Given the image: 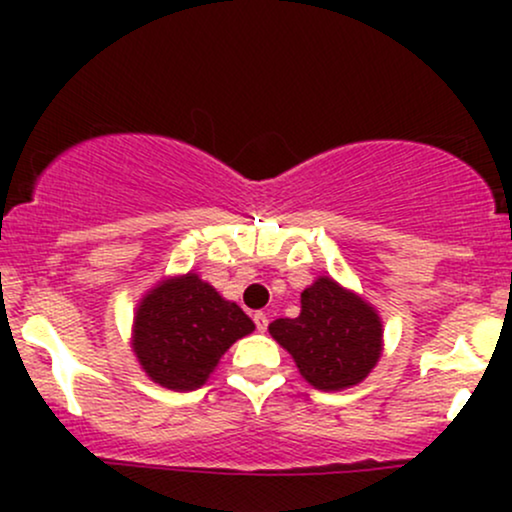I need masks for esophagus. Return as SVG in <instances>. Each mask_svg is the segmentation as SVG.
Masks as SVG:
<instances>
[{
	"label": "esophagus",
	"mask_w": 512,
	"mask_h": 512,
	"mask_svg": "<svg viewBox=\"0 0 512 512\" xmlns=\"http://www.w3.org/2000/svg\"><path fill=\"white\" fill-rule=\"evenodd\" d=\"M252 320H255L257 332H264V330H267V325H269L267 315H264V313H255V317H252Z\"/></svg>",
	"instance_id": "1"
}]
</instances>
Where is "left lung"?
Here are the masks:
<instances>
[{
    "instance_id": "1",
    "label": "left lung",
    "mask_w": 512,
    "mask_h": 512,
    "mask_svg": "<svg viewBox=\"0 0 512 512\" xmlns=\"http://www.w3.org/2000/svg\"><path fill=\"white\" fill-rule=\"evenodd\" d=\"M269 334L315 390L339 392L368 378L383 356V320L356 291L317 276L301 293V315L279 317Z\"/></svg>"
}]
</instances>
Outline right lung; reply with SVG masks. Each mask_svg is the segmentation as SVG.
<instances>
[{
	"mask_svg": "<svg viewBox=\"0 0 512 512\" xmlns=\"http://www.w3.org/2000/svg\"><path fill=\"white\" fill-rule=\"evenodd\" d=\"M255 322L209 281L187 272L166 276L137 303L132 351L154 383L173 392L202 387L221 356L248 337Z\"/></svg>",
	"mask_w": 512,
	"mask_h": 512,
	"instance_id": "add662e5",
	"label": "right lung"
}]
</instances>
